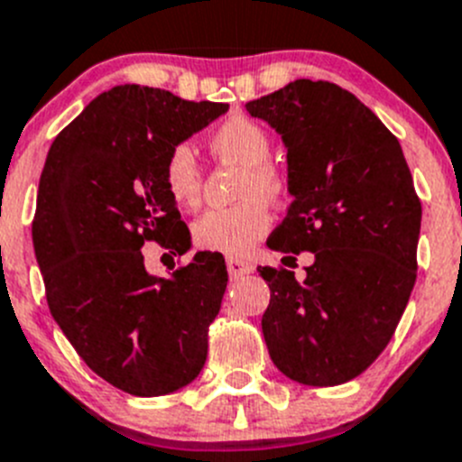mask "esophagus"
I'll list each match as a JSON object with an SVG mask.
<instances>
[{
	"mask_svg": "<svg viewBox=\"0 0 462 462\" xmlns=\"http://www.w3.org/2000/svg\"><path fill=\"white\" fill-rule=\"evenodd\" d=\"M253 271H254V266L250 262H245V259H239V257L227 259V273H230L232 280H239V277L250 275Z\"/></svg>",
	"mask_w": 462,
	"mask_h": 462,
	"instance_id": "34e87169",
	"label": "esophagus"
}]
</instances>
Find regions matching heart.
Masks as SVG:
<instances>
[{"label":"heart","instance_id":"obj_1","mask_svg":"<svg viewBox=\"0 0 462 462\" xmlns=\"http://www.w3.org/2000/svg\"><path fill=\"white\" fill-rule=\"evenodd\" d=\"M209 149L218 160L244 167L239 196L244 203L232 208L209 209L194 223L196 245L212 253L248 254L271 230V209L267 200H280L284 196L286 182L275 167L268 164L271 158V137L248 117H230L209 137ZM199 160L191 146L178 144L169 151L164 162V187L173 203L180 208H194L200 200Z\"/></svg>","mask_w":462,"mask_h":462}]
</instances>
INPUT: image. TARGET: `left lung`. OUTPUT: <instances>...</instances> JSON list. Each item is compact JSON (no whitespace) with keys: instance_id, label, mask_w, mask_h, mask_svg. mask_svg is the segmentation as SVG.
<instances>
[{"instance_id":"obj_1","label":"left lung","mask_w":462,"mask_h":462,"mask_svg":"<svg viewBox=\"0 0 462 462\" xmlns=\"http://www.w3.org/2000/svg\"><path fill=\"white\" fill-rule=\"evenodd\" d=\"M245 110L286 149L293 203L268 248L313 253L304 280L257 268L268 355L293 382L338 386L382 355L413 291L422 205L409 164L382 119L327 80L298 79Z\"/></svg>"}]
</instances>
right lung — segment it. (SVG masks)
<instances>
[{"mask_svg": "<svg viewBox=\"0 0 462 462\" xmlns=\"http://www.w3.org/2000/svg\"><path fill=\"white\" fill-rule=\"evenodd\" d=\"M227 107L117 85L92 98L47 153L33 248L49 311L89 370L131 395L180 391L208 359L226 262L196 253L164 280L146 271L142 245L158 241L173 254L191 248L164 187V162Z\"/></svg>", "mask_w": 462, "mask_h": 462, "instance_id": "add662e5", "label": "right lung"}]
</instances>
